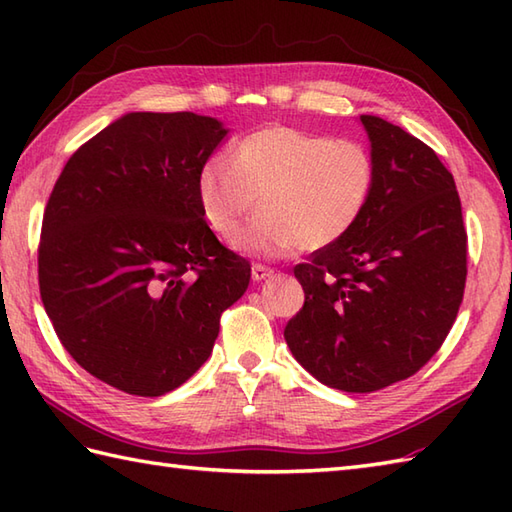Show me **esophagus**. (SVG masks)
I'll use <instances>...</instances> for the list:
<instances>
[{
  "instance_id": "obj_1",
  "label": "esophagus",
  "mask_w": 512,
  "mask_h": 512,
  "mask_svg": "<svg viewBox=\"0 0 512 512\" xmlns=\"http://www.w3.org/2000/svg\"><path fill=\"white\" fill-rule=\"evenodd\" d=\"M273 273H275V270L264 266V264H253V268H250V275H253V281H264Z\"/></svg>"
}]
</instances>
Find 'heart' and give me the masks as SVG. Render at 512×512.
<instances>
[{
	"label": "heart",
	"instance_id": "1",
	"mask_svg": "<svg viewBox=\"0 0 512 512\" xmlns=\"http://www.w3.org/2000/svg\"><path fill=\"white\" fill-rule=\"evenodd\" d=\"M376 184L369 149L352 138H330L275 125L239 140L233 156H211L198 173V200L213 231L239 235L248 255H286L332 246L361 220Z\"/></svg>",
	"mask_w": 512,
	"mask_h": 512
}]
</instances>
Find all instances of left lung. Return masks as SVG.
Returning <instances> with one entry per match:
<instances>
[{"mask_svg": "<svg viewBox=\"0 0 512 512\" xmlns=\"http://www.w3.org/2000/svg\"><path fill=\"white\" fill-rule=\"evenodd\" d=\"M376 165L372 200L339 242L295 268L306 292L284 336L319 383L369 394L440 350L466 281V231L436 151L380 116H361Z\"/></svg>", "mask_w": 512, "mask_h": 512, "instance_id": "left-lung-1", "label": "left lung"}]
</instances>
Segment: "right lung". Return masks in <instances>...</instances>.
Returning <instances> with one entry per match:
<instances>
[{"instance_id":"add662e5","label":"right lung","mask_w":512,"mask_h":512,"mask_svg":"<svg viewBox=\"0 0 512 512\" xmlns=\"http://www.w3.org/2000/svg\"><path fill=\"white\" fill-rule=\"evenodd\" d=\"M228 129L193 112H129L79 147L43 213L41 301L103 383L162 396L189 380L244 295L250 264L206 224L198 173Z\"/></svg>"}]
</instances>
